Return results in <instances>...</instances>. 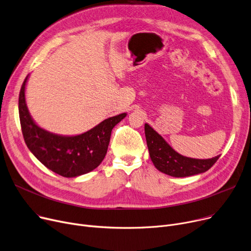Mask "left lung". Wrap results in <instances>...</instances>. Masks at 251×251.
Masks as SVG:
<instances>
[{
  "instance_id": "8db88e82",
  "label": "left lung",
  "mask_w": 251,
  "mask_h": 251,
  "mask_svg": "<svg viewBox=\"0 0 251 251\" xmlns=\"http://www.w3.org/2000/svg\"><path fill=\"white\" fill-rule=\"evenodd\" d=\"M149 155L155 168L176 177L190 176L210 170L220 155L209 159H196L182 156L165 142V140L148 124L144 126Z\"/></svg>"
}]
</instances>
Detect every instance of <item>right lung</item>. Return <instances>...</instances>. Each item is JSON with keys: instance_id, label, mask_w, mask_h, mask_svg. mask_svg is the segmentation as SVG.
<instances>
[{"instance_id": "right-lung-1", "label": "right lung", "mask_w": 251, "mask_h": 251, "mask_svg": "<svg viewBox=\"0 0 251 251\" xmlns=\"http://www.w3.org/2000/svg\"><path fill=\"white\" fill-rule=\"evenodd\" d=\"M24 79L19 94V117L27 147L47 169L64 177L88 174L100 165L106 156L111 132L126 117L117 115L76 136H60L38 127L32 120L25 102Z\"/></svg>"}]
</instances>
